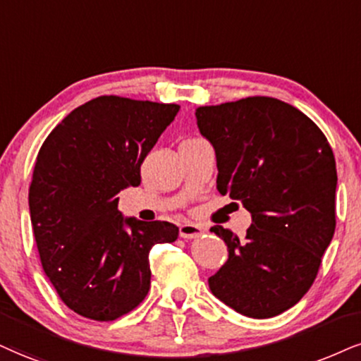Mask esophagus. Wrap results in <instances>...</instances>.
Instances as JSON below:
<instances>
[{
	"label": "esophagus",
	"instance_id": "esophagus-1",
	"mask_svg": "<svg viewBox=\"0 0 361 361\" xmlns=\"http://www.w3.org/2000/svg\"><path fill=\"white\" fill-rule=\"evenodd\" d=\"M202 233H204L202 226L194 224V222H184V224L179 226V235L184 239H195Z\"/></svg>",
	"mask_w": 361,
	"mask_h": 361
}]
</instances>
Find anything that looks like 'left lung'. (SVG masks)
<instances>
[{
  "label": "left lung",
  "mask_w": 361,
  "mask_h": 361,
  "mask_svg": "<svg viewBox=\"0 0 361 361\" xmlns=\"http://www.w3.org/2000/svg\"><path fill=\"white\" fill-rule=\"evenodd\" d=\"M216 150L217 190L251 212L239 241L222 226L229 259L209 278L212 295L249 318H273L306 295L336 228V164L310 117L273 97L199 106Z\"/></svg>",
  "instance_id": "8db88e82"
}]
</instances>
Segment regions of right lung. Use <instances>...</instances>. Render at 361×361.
I'll use <instances>...</instances> for the list:
<instances>
[{"instance_id": "1", "label": "right lung", "mask_w": 361, "mask_h": 361, "mask_svg": "<svg viewBox=\"0 0 361 361\" xmlns=\"http://www.w3.org/2000/svg\"><path fill=\"white\" fill-rule=\"evenodd\" d=\"M179 109L97 97L39 149L28 194L35 241L44 274L80 317L114 322L135 310L150 288V249L179 235L167 221L123 219L117 197L140 184L142 162Z\"/></svg>"}]
</instances>
